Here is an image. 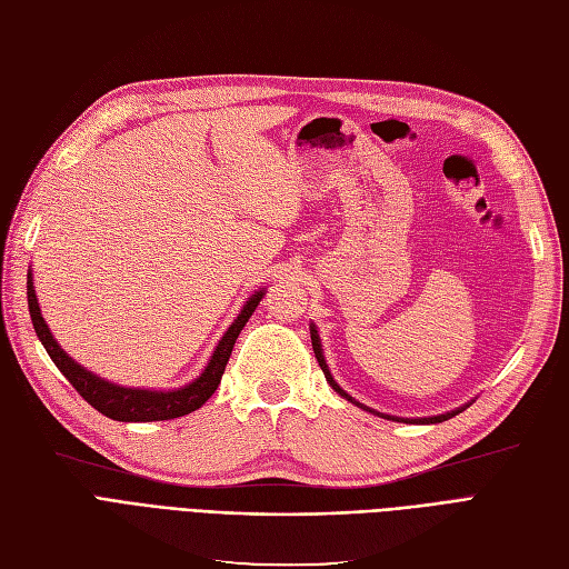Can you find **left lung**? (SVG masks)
Instances as JSON below:
<instances>
[{
	"label": "left lung",
	"mask_w": 569,
	"mask_h": 569,
	"mask_svg": "<svg viewBox=\"0 0 569 569\" xmlns=\"http://www.w3.org/2000/svg\"><path fill=\"white\" fill-rule=\"evenodd\" d=\"M309 333H311V347H315V355H317V361H319V366H321V371H323V376H326V380H328V385H331V388L342 397V399H347V401H352L355 407H359V409H363V411H369V413H373V416H380V418H388V420H397V423H416V426H430V423H445V420H449V418H453V416H458L461 411H466L472 401H468V405H463V407H458V409H453V411H447V413H439V416H428V418H399V416H390V413H380V411H376V409H371V407H366V405H361V401H357L355 397H350L347 395L340 385L336 382V378H333V373H331V369H328V363H326V359H323V350H321V338H319V331H317V326L315 323H309Z\"/></svg>",
	"instance_id": "left-lung-1"
}]
</instances>
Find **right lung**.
<instances>
[{"mask_svg":"<svg viewBox=\"0 0 569 569\" xmlns=\"http://www.w3.org/2000/svg\"><path fill=\"white\" fill-rule=\"evenodd\" d=\"M264 298V288L254 290L252 296L246 300L243 309L238 311V317L231 321V326L224 331V336L219 338L214 352L210 361L206 363V369L200 371L198 378L191 382L181 385V388L174 390H149V388H124V385L106 380L97 373L87 371L82 363H78L72 357L63 352V347L57 342V338L51 336L49 326L42 317V309L38 302V292H34L32 286V269L28 271V309H30V319L34 326V333H38L40 342L44 345L47 355L51 361L57 363V369L68 378V382L76 388L84 401H89L99 413L122 420V423H151V420H172L179 416H187L196 409H200L206 401L214 395L219 380H222V373L227 369V361L231 357L233 342L238 333L243 331V326L252 317L254 307L260 305Z\"/></svg>","mask_w":569,"mask_h":569,"instance_id":"1","label":"right lung"}]
</instances>
